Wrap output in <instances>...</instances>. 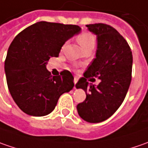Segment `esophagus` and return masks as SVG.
<instances>
[{"label":"esophagus","instance_id":"esophagus-1","mask_svg":"<svg viewBox=\"0 0 148 148\" xmlns=\"http://www.w3.org/2000/svg\"><path fill=\"white\" fill-rule=\"evenodd\" d=\"M77 82H78V78H77V77H74V81H73L74 84H77ZM74 89H76V87H75V86H74Z\"/></svg>","mask_w":148,"mask_h":148}]
</instances>
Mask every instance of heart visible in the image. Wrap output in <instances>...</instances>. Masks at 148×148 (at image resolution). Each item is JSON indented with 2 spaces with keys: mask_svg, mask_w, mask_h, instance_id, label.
I'll list each match as a JSON object with an SVG mask.
<instances>
[{
  "mask_svg": "<svg viewBox=\"0 0 148 148\" xmlns=\"http://www.w3.org/2000/svg\"><path fill=\"white\" fill-rule=\"evenodd\" d=\"M77 40L78 43L82 46L84 50L87 49L89 47H93L94 48L95 43V38L89 32H82L81 33L77 38Z\"/></svg>",
  "mask_w": 148,
  "mask_h": 148,
  "instance_id": "obj_1",
  "label": "heart"
}]
</instances>
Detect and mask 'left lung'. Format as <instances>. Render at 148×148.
<instances>
[{
    "instance_id": "8db88e82",
    "label": "left lung",
    "mask_w": 148,
    "mask_h": 148,
    "mask_svg": "<svg viewBox=\"0 0 148 148\" xmlns=\"http://www.w3.org/2000/svg\"><path fill=\"white\" fill-rule=\"evenodd\" d=\"M86 27L97 37V49L84 77L76 84L77 89H82L86 94L77 109L85 121L100 123L114 114L127 95L132 78L133 55L127 41L110 25L93 24ZM93 76L101 80L98 86L86 81Z\"/></svg>"
}]
</instances>
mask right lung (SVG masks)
Listing matches in <instances>:
<instances>
[{
  "instance_id": "obj_1",
  "label": "right lung",
  "mask_w": 148,
  "mask_h": 148,
  "mask_svg": "<svg viewBox=\"0 0 148 148\" xmlns=\"http://www.w3.org/2000/svg\"><path fill=\"white\" fill-rule=\"evenodd\" d=\"M80 32L78 25L40 21L14 38L5 61V72L9 91L23 112L45 116L55 109L60 96L73 88L74 78L70 71L52 76L46 65L50 58H58L63 44Z\"/></svg>"
}]
</instances>
